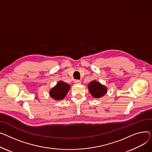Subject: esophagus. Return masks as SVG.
Returning a JSON list of instances; mask_svg holds the SVG:
<instances>
[{
	"label": "esophagus",
	"mask_w": 152,
	"mask_h": 152,
	"mask_svg": "<svg viewBox=\"0 0 152 152\" xmlns=\"http://www.w3.org/2000/svg\"><path fill=\"white\" fill-rule=\"evenodd\" d=\"M75 83L76 84H80V83H81V82H80V80H75Z\"/></svg>",
	"instance_id": "34e87169"
}]
</instances>
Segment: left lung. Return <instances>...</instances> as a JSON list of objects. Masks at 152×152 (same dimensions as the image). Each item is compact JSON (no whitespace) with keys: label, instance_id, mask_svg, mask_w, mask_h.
Masks as SVG:
<instances>
[{"label":"left lung","instance_id":"left-lung-1","mask_svg":"<svg viewBox=\"0 0 152 152\" xmlns=\"http://www.w3.org/2000/svg\"><path fill=\"white\" fill-rule=\"evenodd\" d=\"M88 89L91 95L96 98L101 97L107 93V88L96 81H93L89 83Z\"/></svg>","mask_w":152,"mask_h":152}]
</instances>
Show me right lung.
I'll return each instance as SVG.
<instances>
[{"label":"right lung","mask_w":152,"mask_h":152,"mask_svg":"<svg viewBox=\"0 0 152 152\" xmlns=\"http://www.w3.org/2000/svg\"><path fill=\"white\" fill-rule=\"evenodd\" d=\"M70 86L69 85L59 81L57 85L50 90V96L56 100L63 99L70 90Z\"/></svg>","instance_id":"1"}]
</instances>
